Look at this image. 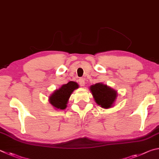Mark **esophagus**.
Returning <instances> with one entry per match:
<instances>
[{
  "label": "esophagus",
  "mask_w": 159,
  "mask_h": 159,
  "mask_svg": "<svg viewBox=\"0 0 159 159\" xmlns=\"http://www.w3.org/2000/svg\"><path fill=\"white\" fill-rule=\"evenodd\" d=\"M79 83L81 87H84V86H85V80L84 78H80L79 80Z\"/></svg>",
  "instance_id": "34e87169"
}]
</instances>
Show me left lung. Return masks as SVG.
I'll return each instance as SVG.
<instances>
[{
    "instance_id": "obj_1",
    "label": "left lung",
    "mask_w": 159,
    "mask_h": 159,
    "mask_svg": "<svg viewBox=\"0 0 159 159\" xmlns=\"http://www.w3.org/2000/svg\"><path fill=\"white\" fill-rule=\"evenodd\" d=\"M90 91L96 103L106 109L113 106L117 97V92L115 89L102 83L91 85Z\"/></svg>"
}]
</instances>
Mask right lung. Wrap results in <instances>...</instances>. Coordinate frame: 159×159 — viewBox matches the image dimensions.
Listing matches in <instances>:
<instances>
[{
	"label": "right lung",
	"mask_w": 159,
	"mask_h": 159,
	"mask_svg": "<svg viewBox=\"0 0 159 159\" xmlns=\"http://www.w3.org/2000/svg\"><path fill=\"white\" fill-rule=\"evenodd\" d=\"M78 87L77 83L72 81L62 85L49 97V102L56 109H66L71 93Z\"/></svg>",
	"instance_id": "obj_1"
}]
</instances>
